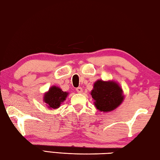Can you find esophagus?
Masks as SVG:
<instances>
[{
  "label": "esophagus",
  "instance_id": "1",
  "mask_svg": "<svg viewBox=\"0 0 160 160\" xmlns=\"http://www.w3.org/2000/svg\"><path fill=\"white\" fill-rule=\"evenodd\" d=\"M76 91L78 92V93H81L82 92V88H80V87H79V88H76Z\"/></svg>",
  "mask_w": 160,
  "mask_h": 160
}]
</instances>
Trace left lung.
Instances as JSON below:
<instances>
[{"label": "left lung", "mask_w": 160, "mask_h": 160, "mask_svg": "<svg viewBox=\"0 0 160 160\" xmlns=\"http://www.w3.org/2000/svg\"><path fill=\"white\" fill-rule=\"evenodd\" d=\"M91 95L97 109L106 112L115 109L123 102L122 89L114 82L97 80L94 83Z\"/></svg>", "instance_id": "left-lung-1"}]
</instances>
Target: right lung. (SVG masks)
I'll use <instances>...</instances> for the list:
<instances>
[{
  "label": "right lung",
  "mask_w": 160,
  "mask_h": 160,
  "mask_svg": "<svg viewBox=\"0 0 160 160\" xmlns=\"http://www.w3.org/2000/svg\"><path fill=\"white\" fill-rule=\"evenodd\" d=\"M68 93L62 91L60 88L53 86L44 95V102L48 105V108L56 109L60 107L61 102L66 99Z\"/></svg>",
  "instance_id": "add662e5"
}]
</instances>
